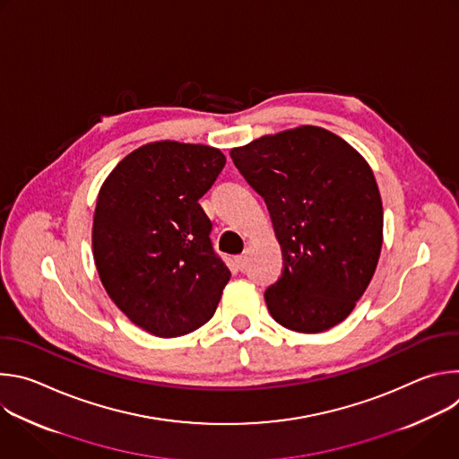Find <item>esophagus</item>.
Returning <instances> with one entry per match:
<instances>
[{
  "label": "esophagus",
  "instance_id": "esophagus-1",
  "mask_svg": "<svg viewBox=\"0 0 459 459\" xmlns=\"http://www.w3.org/2000/svg\"><path fill=\"white\" fill-rule=\"evenodd\" d=\"M236 267H238L239 271H245V267H247V255H245V254H241V255L236 257Z\"/></svg>",
  "mask_w": 459,
  "mask_h": 459
}]
</instances>
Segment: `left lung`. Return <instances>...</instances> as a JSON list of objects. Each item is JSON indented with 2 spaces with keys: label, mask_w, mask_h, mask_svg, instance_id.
I'll list each match as a JSON object with an SVG mask.
<instances>
[{
  "label": "left lung",
  "mask_w": 459,
  "mask_h": 459,
  "mask_svg": "<svg viewBox=\"0 0 459 459\" xmlns=\"http://www.w3.org/2000/svg\"><path fill=\"white\" fill-rule=\"evenodd\" d=\"M265 200L283 252L265 290L285 329L316 334L342 323L367 290L383 243V207L372 169L345 140L303 125L230 151Z\"/></svg>",
  "instance_id": "1"
}]
</instances>
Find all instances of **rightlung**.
Segmentation results:
<instances>
[{"mask_svg":"<svg viewBox=\"0 0 459 459\" xmlns=\"http://www.w3.org/2000/svg\"><path fill=\"white\" fill-rule=\"evenodd\" d=\"M225 161L214 147L154 142L125 156L100 188L92 225L100 280L117 308L154 336L200 329L230 280L198 204Z\"/></svg>","mask_w":459,"mask_h":459,"instance_id":"right-lung-1","label":"right lung"}]
</instances>
